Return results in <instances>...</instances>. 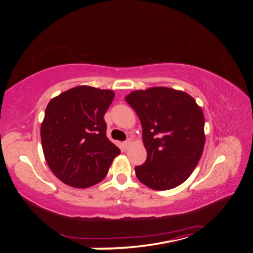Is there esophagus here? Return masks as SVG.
<instances>
[{
  "label": "esophagus",
  "instance_id": "esophagus-1",
  "mask_svg": "<svg viewBox=\"0 0 253 253\" xmlns=\"http://www.w3.org/2000/svg\"><path fill=\"white\" fill-rule=\"evenodd\" d=\"M130 144H131V139H130V138H127V139L125 140V142L123 143V146H124V148L127 149L128 147L130 146Z\"/></svg>",
  "mask_w": 253,
  "mask_h": 253
}]
</instances>
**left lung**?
Masks as SVG:
<instances>
[{
    "label": "left lung",
    "instance_id": "8db88e82",
    "mask_svg": "<svg viewBox=\"0 0 253 253\" xmlns=\"http://www.w3.org/2000/svg\"><path fill=\"white\" fill-rule=\"evenodd\" d=\"M125 100L143 127L146 162L136 166L137 178L156 191L186 181L202 156L205 135L201 107L188 93L168 87L135 90Z\"/></svg>",
    "mask_w": 253,
    "mask_h": 253
}]
</instances>
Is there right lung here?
Listing matches in <instances>:
<instances>
[{
	"mask_svg": "<svg viewBox=\"0 0 253 253\" xmlns=\"http://www.w3.org/2000/svg\"><path fill=\"white\" fill-rule=\"evenodd\" d=\"M113 90L78 85L51 99L41 124L48 166L67 185L85 188L99 183L121 154L107 138L104 119Z\"/></svg>",
	"mask_w": 253,
	"mask_h": 253,
	"instance_id": "obj_1",
	"label": "right lung"
}]
</instances>
